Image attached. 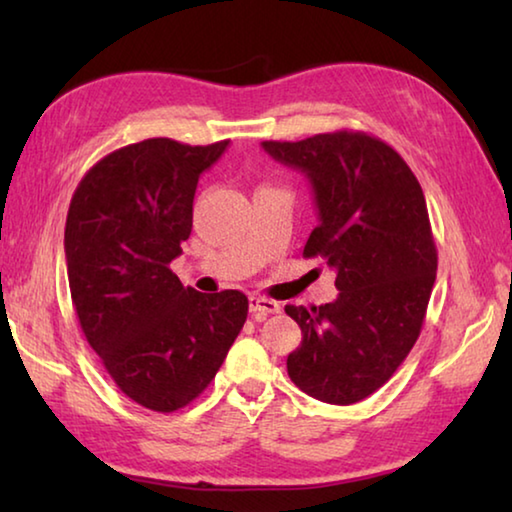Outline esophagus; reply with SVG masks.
<instances>
[{
    "label": "esophagus",
    "instance_id": "obj_1",
    "mask_svg": "<svg viewBox=\"0 0 512 512\" xmlns=\"http://www.w3.org/2000/svg\"><path fill=\"white\" fill-rule=\"evenodd\" d=\"M248 307H250V314H253L257 320H262L271 314H280V302L264 296H250Z\"/></svg>",
    "mask_w": 512,
    "mask_h": 512
}]
</instances>
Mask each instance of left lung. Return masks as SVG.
<instances>
[{
  "label": "left lung",
  "mask_w": 512,
  "mask_h": 512,
  "mask_svg": "<svg viewBox=\"0 0 512 512\" xmlns=\"http://www.w3.org/2000/svg\"><path fill=\"white\" fill-rule=\"evenodd\" d=\"M262 146L309 178L318 225L302 255L327 259L339 289L327 305L284 307L302 329L289 377L320 402H361L400 368L427 316L438 250L422 187L393 146L363 131Z\"/></svg>",
  "instance_id": "left-lung-1"
}]
</instances>
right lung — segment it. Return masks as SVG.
Returning <instances> with one entry per match:
<instances>
[{
  "label": "right lung",
  "instance_id": "add662e5",
  "mask_svg": "<svg viewBox=\"0 0 512 512\" xmlns=\"http://www.w3.org/2000/svg\"><path fill=\"white\" fill-rule=\"evenodd\" d=\"M230 140L121 146L81 178L65 223L69 293L119 391L171 413L196 400L248 316L241 291L198 293L169 264L192 235L198 176Z\"/></svg>",
  "mask_w": 512,
  "mask_h": 512
}]
</instances>
